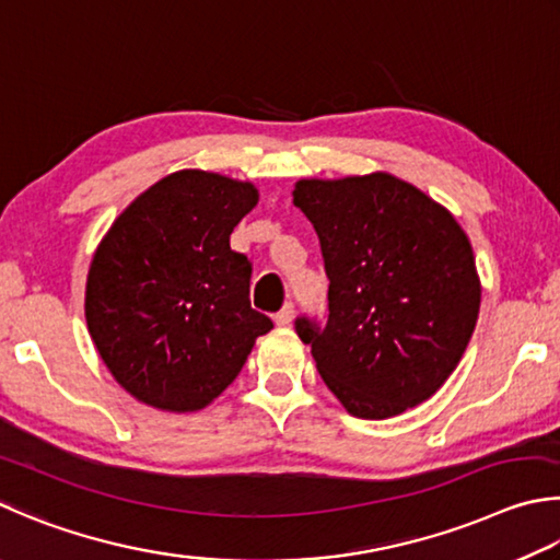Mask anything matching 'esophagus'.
I'll return each instance as SVG.
<instances>
[{
    "mask_svg": "<svg viewBox=\"0 0 560 560\" xmlns=\"http://www.w3.org/2000/svg\"><path fill=\"white\" fill-rule=\"evenodd\" d=\"M292 317H295V305H292V302H285V307H282L278 315H275V325L288 327L290 322H292Z\"/></svg>",
    "mask_w": 560,
    "mask_h": 560,
    "instance_id": "34e87169",
    "label": "esophagus"
}]
</instances>
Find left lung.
<instances>
[{"mask_svg":"<svg viewBox=\"0 0 560 560\" xmlns=\"http://www.w3.org/2000/svg\"><path fill=\"white\" fill-rule=\"evenodd\" d=\"M329 278V317L295 329L351 416L384 420L423 404L463 359L479 315L465 231L390 174L298 182Z\"/></svg>","mask_w":560,"mask_h":560,"instance_id":"obj_1","label":"left lung"}]
</instances>
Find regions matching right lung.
Returning <instances> with one entry per match:
<instances>
[{"label":"right lung","instance_id":"1","mask_svg":"<svg viewBox=\"0 0 560 560\" xmlns=\"http://www.w3.org/2000/svg\"><path fill=\"white\" fill-rule=\"evenodd\" d=\"M255 203L253 184L184 170L137 196L107 231L88 272L85 319L105 366L135 398L199 410L272 329L250 307L253 262L231 250Z\"/></svg>","mask_w":560,"mask_h":560}]
</instances>
